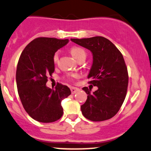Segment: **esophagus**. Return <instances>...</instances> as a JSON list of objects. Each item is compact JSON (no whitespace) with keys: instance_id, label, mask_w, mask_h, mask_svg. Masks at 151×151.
Segmentation results:
<instances>
[{"instance_id":"obj_1","label":"esophagus","mask_w":151,"mask_h":151,"mask_svg":"<svg viewBox=\"0 0 151 151\" xmlns=\"http://www.w3.org/2000/svg\"><path fill=\"white\" fill-rule=\"evenodd\" d=\"M70 91H71V93L73 94V93H76V92L78 91L79 88H76V87H70Z\"/></svg>"}]
</instances>
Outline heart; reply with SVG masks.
Here are the masks:
<instances>
[{"label": "heart", "instance_id": "heart-1", "mask_svg": "<svg viewBox=\"0 0 151 151\" xmlns=\"http://www.w3.org/2000/svg\"><path fill=\"white\" fill-rule=\"evenodd\" d=\"M70 52L71 54H72V55L77 60H78L80 59V58H81L82 57H86V55L85 50L81 47H73L70 49ZM58 58H59V52H56L53 55V62H58ZM78 77L79 75L78 73H69L68 74L67 76H66L67 79L69 81H73L74 79L78 78Z\"/></svg>", "mask_w": 151, "mask_h": 151}]
</instances>
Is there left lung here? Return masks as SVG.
Segmentation results:
<instances>
[{"instance_id":"obj_1","label":"left lung","mask_w":151,"mask_h":151,"mask_svg":"<svg viewBox=\"0 0 151 151\" xmlns=\"http://www.w3.org/2000/svg\"><path fill=\"white\" fill-rule=\"evenodd\" d=\"M71 41L91 51L93 65L88 78L89 84L98 87H83L86 101L81 105L82 114L93 122L111 119L119 111L127 94L128 72L124 58L111 41L103 37L71 39Z\"/></svg>"}]
</instances>
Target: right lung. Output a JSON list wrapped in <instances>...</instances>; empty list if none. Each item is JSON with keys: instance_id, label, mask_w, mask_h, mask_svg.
I'll list each match as a JSON object with an SVG mask.
<instances>
[{"instance_id": "obj_1", "label": "right lung", "mask_w": 151, "mask_h": 151, "mask_svg": "<svg viewBox=\"0 0 151 151\" xmlns=\"http://www.w3.org/2000/svg\"><path fill=\"white\" fill-rule=\"evenodd\" d=\"M68 39L38 37L24 48L17 64V85L24 109L35 120L53 122L61 118V101L70 95L67 86L58 83L55 89L46 86L55 71L53 55L68 42Z\"/></svg>"}]
</instances>
